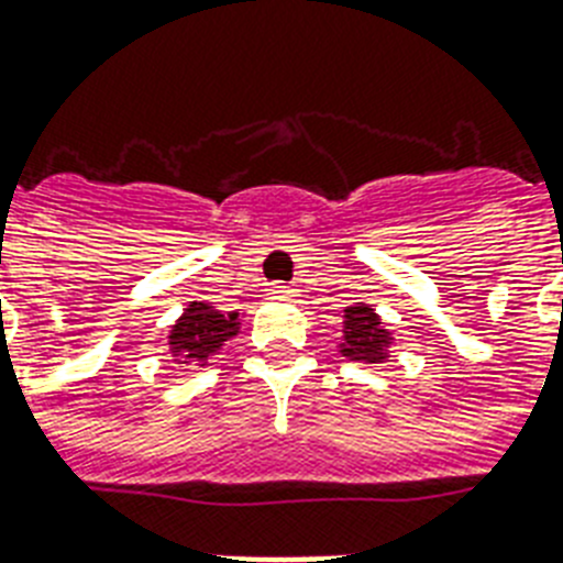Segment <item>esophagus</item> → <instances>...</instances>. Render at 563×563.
Segmentation results:
<instances>
[{
    "instance_id": "34e87169",
    "label": "esophagus",
    "mask_w": 563,
    "mask_h": 563,
    "mask_svg": "<svg viewBox=\"0 0 563 563\" xmlns=\"http://www.w3.org/2000/svg\"><path fill=\"white\" fill-rule=\"evenodd\" d=\"M271 292L278 296V299H290V296H296V287L285 285V282H276V285H271Z\"/></svg>"
}]
</instances>
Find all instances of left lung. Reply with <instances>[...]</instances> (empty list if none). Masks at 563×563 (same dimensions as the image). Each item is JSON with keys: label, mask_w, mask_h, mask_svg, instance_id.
<instances>
[{"label": "left lung", "mask_w": 563, "mask_h": 563, "mask_svg": "<svg viewBox=\"0 0 563 563\" xmlns=\"http://www.w3.org/2000/svg\"><path fill=\"white\" fill-rule=\"evenodd\" d=\"M388 345H391V333L385 331L374 308L356 301L354 308L345 310V345H342V356H351L356 362H383Z\"/></svg>", "instance_id": "1"}]
</instances>
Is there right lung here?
Instances as JSON below:
<instances>
[{"mask_svg": "<svg viewBox=\"0 0 563 563\" xmlns=\"http://www.w3.org/2000/svg\"><path fill=\"white\" fill-rule=\"evenodd\" d=\"M239 316L212 310L203 301H192L169 333L172 356H184L187 362H207L218 354L227 339L239 333Z\"/></svg>", "mask_w": 563, "mask_h": 563, "instance_id": "1", "label": "right lung"}]
</instances>
